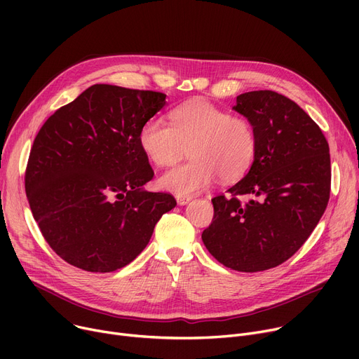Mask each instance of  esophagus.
<instances>
[{"instance_id": "34e87169", "label": "esophagus", "mask_w": 359, "mask_h": 359, "mask_svg": "<svg viewBox=\"0 0 359 359\" xmlns=\"http://www.w3.org/2000/svg\"><path fill=\"white\" fill-rule=\"evenodd\" d=\"M192 198L191 196H183V195H176V201L179 205H186Z\"/></svg>"}]
</instances>
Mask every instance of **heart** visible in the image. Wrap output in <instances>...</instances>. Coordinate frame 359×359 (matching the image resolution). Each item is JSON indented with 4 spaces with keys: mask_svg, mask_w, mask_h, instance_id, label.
<instances>
[{
    "mask_svg": "<svg viewBox=\"0 0 359 359\" xmlns=\"http://www.w3.org/2000/svg\"><path fill=\"white\" fill-rule=\"evenodd\" d=\"M170 123L149 119L138 137L145 156L158 167L176 164L189 148L192 160L160 177L163 189L189 196L218 176L231 182L249 172L257 151V134L249 119L199 100L176 107L170 113Z\"/></svg>",
    "mask_w": 359,
    "mask_h": 359,
    "instance_id": "b5f03b06",
    "label": "heart"
}]
</instances>
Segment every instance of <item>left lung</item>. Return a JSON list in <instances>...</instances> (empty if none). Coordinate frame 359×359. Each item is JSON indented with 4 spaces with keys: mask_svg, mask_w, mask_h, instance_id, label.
<instances>
[{
    "mask_svg": "<svg viewBox=\"0 0 359 359\" xmlns=\"http://www.w3.org/2000/svg\"><path fill=\"white\" fill-rule=\"evenodd\" d=\"M233 109L256 129V157L229 196L212 198L202 241L224 266L260 272L288 260L322 218L330 196L329 144L307 113L276 91L243 93Z\"/></svg>",
    "mask_w": 359,
    "mask_h": 359,
    "instance_id": "left-lung-1",
    "label": "left lung"
}]
</instances>
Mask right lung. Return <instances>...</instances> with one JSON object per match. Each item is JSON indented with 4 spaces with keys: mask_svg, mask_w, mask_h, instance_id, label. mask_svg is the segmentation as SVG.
<instances>
[{
    "mask_svg": "<svg viewBox=\"0 0 359 359\" xmlns=\"http://www.w3.org/2000/svg\"><path fill=\"white\" fill-rule=\"evenodd\" d=\"M165 94L94 84L60 107L37 132L25 186L50 249L87 272L126 266L148 244L176 199L142 186L154 172L140 129Z\"/></svg>",
    "mask_w": 359,
    "mask_h": 359,
    "instance_id": "add662e5",
    "label": "right lung"
}]
</instances>
